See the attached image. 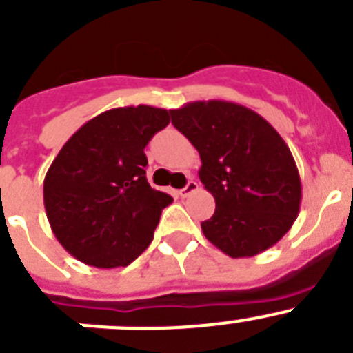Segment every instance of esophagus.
Instances as JSON below:
<instances>
[{
  "instance_id": "obj_1",
  "label": "esophagus",
  "mask_w": 353,
  "mask_h": 353,
  "mask_svg": "<svg viewBox=\"0 0 353 353\" xmlns=\"http://www.w3.org/2000/svg\"><path fill=\"white\" fill-rule=\"evenodd\" d=\"M198 183L194 182V180H189V182H187V185L183 187V189H180V196H182V198H187V196H191L192 192H196L198 191Z\"/></svg>"
}]
</instances>
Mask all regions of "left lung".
<instances>
[{
  "mask_svg": "<svg viewBox=\"0 0 353 353\" xmlns=\"http://www.w3.org/2000/svg\"><path fill=\"white\" fill-rule=\"evenodd\" d=\"M173 125L201 159L198 174L215 199L201 223L208 242L232 258L256 256L295 223L302 185L285 139L252 109L226 101L171 109Z\"/></svg>",
  "mask_w": 353,
  "mask_h": 353,
  "instance_id": "left-lung-1",
  "label": "left lung"
}]
</instances>
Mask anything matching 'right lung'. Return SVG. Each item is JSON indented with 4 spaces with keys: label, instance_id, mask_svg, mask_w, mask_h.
I'll use <instances>...</instances> for the list:
<instances>
[{
    "label": "right lung",
    "instance_id": "1",
    "mask_svg": "<svg viewBox=\"0 0 353 353\" xmlns=\"http://www.w3.org/2000/svg\"><path fill=\"white\" fill-rule=\"evenodd\" d=\"M170 111L127 105L72 134L43 180V207L65 251L97 269L127 267L154 239L170 194L146 180L145 146Z\"/></svg>",
    "mask_w": 353,
    "mask_h": 353
}]
</instances>
